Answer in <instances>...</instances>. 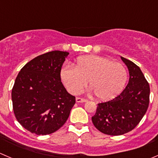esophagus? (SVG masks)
Instances as JSON below:
<instances>
[{"label":"esophagus","mask_w":158,"mask_h":158,"mask_svg":"<svg viewBox=\"0 0 158 158\" xmlns=\"http://www.w3.org/2000/svg\"><path fill=\"white\" fill-rule=\"evenodd\" d=\"M76 102H87V99H85V98H76Z\"/></svg>","instance_id":"esophagus-1"}]
</instances>
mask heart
I'll use <instances>...</instances> for the list:
<instances>
[{"label":"heart","instance_id":"heart-1","mask_svg":"<svg viewBox=\"0 0 158 158\" xmlns=\"http://www.w3.org/2000/svg\"><path fill=\"white\" fill-rule=\"evenodd\" d=\"M60 76L71 94L79 93L89 80L97 98L106 101L122 92L128 80V72L122 63L106 57L90 55L80 57L76 66L65 65Z\"/></svg>","mask_w":158,"mask_h":158}]
</instances>
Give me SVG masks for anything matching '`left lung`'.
Wrapping results in <instances>:
<instances>
[{"label": "left lung", "instance_id": "8db88e82", "mask_svg": "<svg viewBox=\"0 0 158 158\" xmlns=\"http://www.w3.org/2000/svg\"><path fill=\"white\" fill-rule=\"evenodd\" d=\"M129 71L127 86L117 97L98 103L92 117L95 127L109 135H122L133 130L147 111L150 86L141 69L136 64L121 56Z\"/></svg>", "mask_w": 158, "mask_h": 158}]
</instances>
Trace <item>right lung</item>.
<instances>
[{
    "label": "right lung",
    "instance_id": "1",
    "mask_svg": "<svg viewBox=\"0 0 158 158\" xmlns=\"http://www.w3.org/2000/svg\"><path fill=\"white\" fill-rule=\"evenodd\" d=\"M69 54L55 50L38 56L16 78L11 92L13 109L19 123L31 133H53L69 118L76 98L68 93L60 78Z\"/></svg>",
    "mask_w": 158,
    "mask_h": 158
}]
</instances>
